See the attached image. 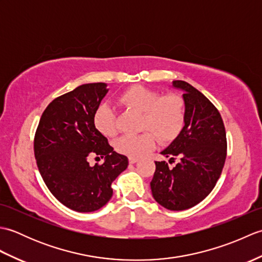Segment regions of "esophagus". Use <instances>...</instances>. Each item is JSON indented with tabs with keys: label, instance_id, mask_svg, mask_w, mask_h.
Masks as SVG:
<instances>
[{
	"label": "esophagus",
	"instance_id": "esophagus-1",
	"mask_svg": "<svg viewBox=\"0 0 262 262\" xmlns=\"http://www.w3.org/2000/svg\"><path fill=\"white\" fill-rule=\"evenodd\" d=\"M128 161H129L130 164H134V163L137 162L138 159H137V158H132V157H129V159H128Z\"/></svg>",
	"mask_w": 262,
	"mask_h": 262
}]
</instances>
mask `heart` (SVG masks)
Masks as SVG:
<instances>
[{
	"label": "heart",
	"mask_w": 262,
	"mask_h": 262,
	"mask_svg": "<svg viewBox=\"0 0 262 262\" xmlns=\"http://www.w3.org/2000/svg\"><path fill=\"white\" fill-rule=\"evenodd\" d=\"M119 102L142 113V129L153 132L163 143L174 140L185 126L186 103L182 97L176 93L161 97L159 92L151 89L134 85L120 93ZM93 122L104 136L116 135V113L108 103H101L97 108ZM152 135L145 132L136 136H121L115 142V148L121 154L138 158L154 146L155 137Z\"/></svg>",
	"instance_id": "1"
}]
</instances>
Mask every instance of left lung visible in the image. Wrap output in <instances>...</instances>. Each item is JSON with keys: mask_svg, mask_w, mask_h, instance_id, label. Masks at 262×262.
<instances>
[{"mask_svg": "<svg viewBox=\"0 0 262 262\" xmlns=\"http://www.w3.org/2000/svg\"><path fill=\"white\" fill-rule=\"evenodd\" d=\"M172 86L183 91L185 126L161 154L179 159L170 169L165 161L155 162L151 181L154 199L170 210H185L199 204L213 190L226 159V133L215 105L202 92L185 81Z\"/></svg>", "mask_w": 262, "mask_h": 262, "instance_id": "obj_1", "label": "left lung"}]
</instances>
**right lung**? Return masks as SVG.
I'll use <instances>...</instances> for the list:
<instances>
[{
  "mask_svg": "<svg viewBox=\"0 0 262 262\" xmlns=\"http://www.w3.org/2000/svg\"><path fill=\"white\" fill-rule=\"evenodd\" d=\"M108 91L107 83H88L53 100L35 135L43 182L58 202L80 213L103 207L113 197L111 183L128 165L127 157L114 151L93 122ZM96 155L105 162L91 167L88 159Z\"/></svg>",
  "mask_w": 262,
  "mask_h": 262,
  "instance_id": "add662e5",
  "label": "right lung"
}]
</instances>
